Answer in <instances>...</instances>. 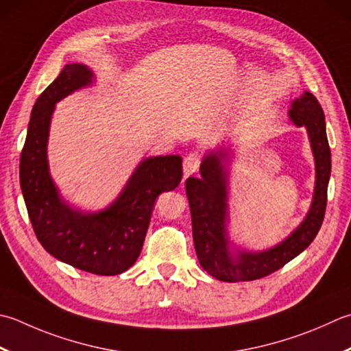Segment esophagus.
<instances>
[{"instance_id": "obj_1", "label": "esophagus", "mask_w": 351, "mask_h": 351, "mask_svg": "<svg viewBox=\"0 0 351 351\" xmlns=\"http://www.w3.org/2000/svg\"><path fill=\"white\" fill-rule=\"evenodd\" d=\"M199 164H201V156L197 154H189L187 156L184 158V164H182V169H184V176H191L193 173H196L197 169H199Z\"/></svg>"}]
</instances>
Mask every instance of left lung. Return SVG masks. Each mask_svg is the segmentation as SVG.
I'll list each match as a JSON object with an SVG mask.
<instances>
[{
    "mask_svg": "<svg viewBox=\"0 0 351 351\" xmlns=\"http://www.w3.org/2000/svg\"><path fill=\"white\" fill-rule=\"evenodd\" d=\"M289 120L304 126L315 160V189L306 217L283 242L269 250L248 251L231 242L228 187V162L231 149L219 146L208 150L201 162V178L185 181L190 204L193 242L199 263L221 281H251L278 271L313 242L321 228L327 205L332 158L326 134V117L315 95L304 91L292 100Z\"/></svg>",
    "mask_w": 351,
    "mask_h": 351,
    "instance_id": "8db88e82",
    "label": "left lung"
}]
</instances>
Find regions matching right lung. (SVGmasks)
Segmentation results:
<instances>
[{
    "instance_id": "right-lung-1",
    "label": "right lung",
    "mask_w": 351,
    "mask_h": 351,
    "mask_svg": "<svg viewBox=\"0 0 351 351\" xmlns=\"http://www.w3.org/2000/svg\"><path fill=\"white\" fill-rule=\"evenodd\" d=\"M94 82L88 65L66 64L39 95L21 152L19 184L34 234L47 252L77 269L117 276L138 258L155 199L180 185L182 158H144L115 201L100 211H82L68 204L48 166L50 123L58 101Z\"/></svg>"
}]
</instances>
